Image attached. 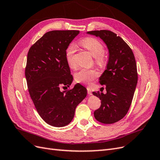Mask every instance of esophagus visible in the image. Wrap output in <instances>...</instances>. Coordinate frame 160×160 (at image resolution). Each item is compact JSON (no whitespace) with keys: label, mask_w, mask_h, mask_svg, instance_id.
<instances>
[{"label":"esophagus","mask_w":160,"mask_h":160,"mask_svg":"<svg viewBox=\"0 0 160 160\" xmlns=\"http://www.w3.org/2000/svg\"><path fill=\"white\" fill-rule=\"evenodd\" d=\"M87 89H88V93L89 95H92V91H91V89L90 88H87Z\"/></svg>","instance_id":"1"}]
</instances>
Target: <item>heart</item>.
Instances as JSON below:
<instances>
[{
	"label": "heart",
	"instance_id": "heart-1",
	"mask_svg": "<svg viewBox=\"0 0 160 160\" xmlns=\"http://www.w3.org/2000/svg\"><path fill=\"white\" fill-rule=\"evenodd\" d=\"M80 45L95 58V62L100 66L105 65L106 62L105 57L103 54V45L99 40L93 37H87L80 41ZM75 48L73 45H69L65 51V58L67 64L70 68H74ZM99 73L98 71L91 69H81L75 74V79L78 83L85 84L92 83L98 78Z\"/></svg>",
	"mask_w": 160,
	"mask_h": 160
}]
</instances>
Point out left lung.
<instances>
[{"instance_id": "left-lung-1", "label": "left lung", "mask_w": 160, "mask_h": 160, "mask_svg": "<svg viewBox=\"0 0 160 160\" xmlns=\"http://www.w3.org/2000/svg\"><path fill=\"white\" fill-rule=\"evenodd\" d=\"M87 34L101 38L109 51L106 69L99 77V83L105 85L107 93L93 92L101 100L94 117L101 123H113L125 117L132 102L138 83L135 57L127 43L113 32L101 30Z\"/></svg>"}]
</instances>
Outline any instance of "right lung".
Listing matches in <instances>:
<instances>
[{"label": "right lung", "instance_id": "add662e5", "mask_svg": "<svg viewBox=\"0 0 160 160\" xmlns=\"http://www.w3.org/2000/svg\"><path fill=\"white\" fill-rule=\"evenodd\" d=\"M79 31L46 32L31 46L27 55L25 77L28 89L38 113L53 127H64L74 118L75 111L87 96V89L79 83L61 91L72 82L65 51Z\"/></svg>", "mask_w": 160, "mask_h": 160}]
</instances>
